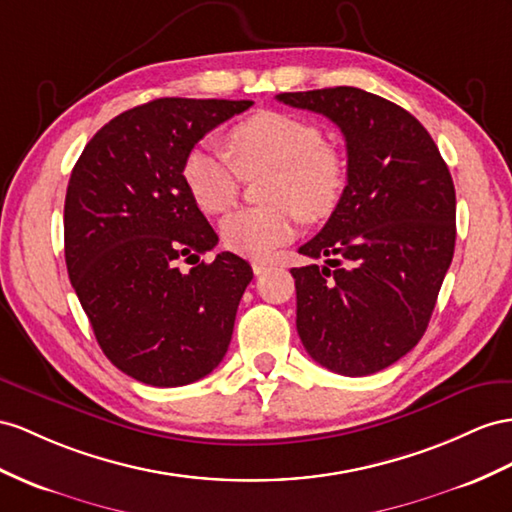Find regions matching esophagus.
I'll return each mask as SVG.
<instances>
[{
    "instance_id": "34e87169",
    "label": "esophagus",
    "mask_w": 512,
    "mask_h": 512,
    "mask_svg": "<svg viewBox=\"0 0 512 512\" xmlns=\"http://www.w3.org/2000/svg\"><path fill=\"white\" fill-rule=\"evenodd\" d=\"M251 266H253L255 274H264L272 266V261H268V259H253Z\"/></svg>"
}]
</instances>
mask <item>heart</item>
<instances>
[{
  "mask_svg": "<svg viewBox=\"0 0 512 512\" xmlns=\"http://www.w3.org/2000/svg\"><path fill=\"white\" fill-rule=\"evenodd\" d=\"M231 160L214 147H196L183 162V183L205 214H222L238 201L242 177L270 173L266 207L240 209L222 220L227 248L268 255L296 233L298 218L326 220L346 186L344 157L324 142L322 129L292 114L264 110L246 116L227 134Z\"/></svg>",
  "mask_w": 512,
  "mask_h": 512,
  "instance_id": "b5f03b06",
  "label": "heart"
}]
</instances>
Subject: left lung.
Instances as JSON below:
<instances>
[{
	"mask_svg": "<svg viewBox=\"0 0 512 512\" xmlns=\"http://www.w3.org/2000/svg\"><path fill=\"white\" fill-rule=\"evenodd\" d=\"M277 99L331 119L348 153L339 205L298 248L326 264L292 268L300 342L331 372H381L426 333L452 264V175L424 125L383 97L337 86Z\"/></svg>",
	"mask_w": 512,
	"mask_h": 512,
	"instance_id": "1",
	"label": "left lung"
}]
</instances>
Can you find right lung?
<instances>
[{"label": "right lung", "mask_w": 512, "mask_h": 512, "mask_svg": "<svg viewBox=\"0 0 512 512\" xmlns=\"http://www.w3.org/2000/svg\"><path fill=\"white\" fill-rule=\"evenodd\" d=\"M253 101L164 97L103 125L77 160L64 199V257L97 342L116 368L153 387L190 385L218 368L253 279L220 253L183 183L207 131ZM181 260L196 263L188 273Z\"/></svg>", "instance_id": "add662e5"}]
</instances>
